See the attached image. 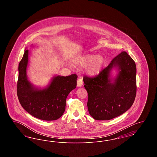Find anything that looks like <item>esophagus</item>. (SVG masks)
<instances>
[{
	"mask_svg": "<svg viewBox=\"0 0 157 157\" xmlns=\"http://www.w3.org/2000/svg\"><path fill=\"white\" fill-rule=\"evenodd\" d=\"M83 85V81L82 78H78L77 80V86H82Z\"/></svg>",
	"mask_w": 157,
	"mask_h": 157,
	"instance_id": "obj_1",
	"label": "esophagus"
}]
</instances>
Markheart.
I'll return each mask as SVG.
<instances>
[{"label": "heart", "mask_w": 157, "mask_h": 157, "mask_svg": "<svg viewBox=\"0 0 157 157\" xmlns=\"http://www.w3.org/2000/svg\"><path fill=\"white\" fill-rule=\"evenodd\" d=\"M78 63L81 66L89 65L87 71L90 75H95L101 71L104 64V59L101 56L94 55H88L80 58L78 60Z\"/></svg>", "instance_id": "heart-1"}]
</instances>
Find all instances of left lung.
Masks as SVG:
<instances>
[{"mask_svg":"<svg viewBox=\"0 0 157 157\" xmlns=\"http://www.w3.org/2000/svg\"><path fill=\"white\" fill-rule=\"evenodd\" d=\"M117 66L120 72L115 82L111 83L109 79V72ZM136 69L134 60L122 51L98 75L83 78L84 87L88 94V109L93 118L111 120L131 108L136 93Z\"/></svg>","mask_w":157,"mask_h":157,"instance_id":"obj_1","label":"left lung"}]
</instances>
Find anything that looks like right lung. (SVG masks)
<instances>
[{"label": "right lung", "instance_id": "obj_1", "mask_svg": "<svg viewBox=\"0 0 157 157\" xmlns=\"http://www.w3.org/2000/svg\"><path fill=\"white\" fill-rule=\"evenodd\" d=\"M28 50H26L19 64L17 95L23 109L34 117L45 121L58 120L65 110L69 92L76 87V74L53 78L45 90L33 88L26 77Z\"/></svg>", "mask_w": 157, "mask_h": 157}]
</instances>
